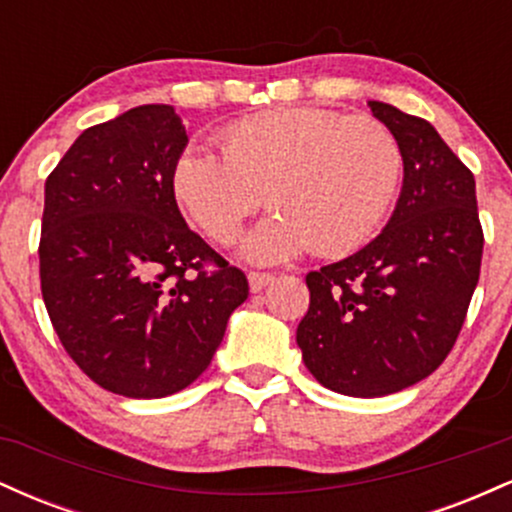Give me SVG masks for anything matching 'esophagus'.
I'll return each instance as SVG.
<instances>
[{"label": "esophagus", "instance_id": "esophagus-1", "mask_svg": "<svg viewBox=\"0 0 512 512\" xmlns=\"http://www.w3.org/2000/svg\"><path fill=\"white\" fill-rule=\"evenodd\" d=\"M274 281L272 274H264V272H250L248 274V284H250V291L257 293L262 291L264 286H269Z\"/></svg>", "mask_w": 512, "mask_h": 512}]
</instances>
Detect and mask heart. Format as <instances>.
Here are the masks:
<instances>
[{"label":"heart","instance_id":"obj_1","mask_svg":"<svg viewBox=\"0 0 512 512\" xmlns=\"http://www.w3.org/2000/svg\"><path fill=\"white\" fill-rule=\"evenodd\" d=\"M404 156L385 122L325 108H279L223 132V156L187 146L173 192L216 243H231L267 197L274 207L240 252L257 264L305 250L337 257L361 248L395 202Z\"/></svg>","mask_w":512,"mask_h":512}]
</instances>
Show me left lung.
Returning a JSON list of instances; mask_svg holds the SVG:
<instances>
[{
	"label": "left lung",
	"mask_w": 512,
	"mask_h": 512,
	"mask_svg": "<svg viewBox=\"0 0 512 512\" xmlns=\"http://www.w3.org/2000/svg\"><path fill=\"white\" fill-rule=\"evenodd\" d=\"M368 105L402 146V192L378 238L305 276L310 308L296 332L317 383L349 397L392 395L445 361L484 250L469 168L431 122Z\"/></svg>",
	"instance_id": "obj_1"
}]
</instances>
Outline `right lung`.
<instances>
[{"mask_svg":"<svg viewBox=\"0 0 512 512\" xmlns=\"http://www.w3.org/2000/svg\"><path fill=\"white\" fill-rule=\"evenodd\" d=\"M185 146L173 105H139L84 129L45 180V308L76 366L122 397L195 383L248 298L245 274L182 219L173 163Z\"/></svg>","mask_w":512,"mask_h":512,"instance_id":"obj_1","label":"right lung"}]
</instances>
